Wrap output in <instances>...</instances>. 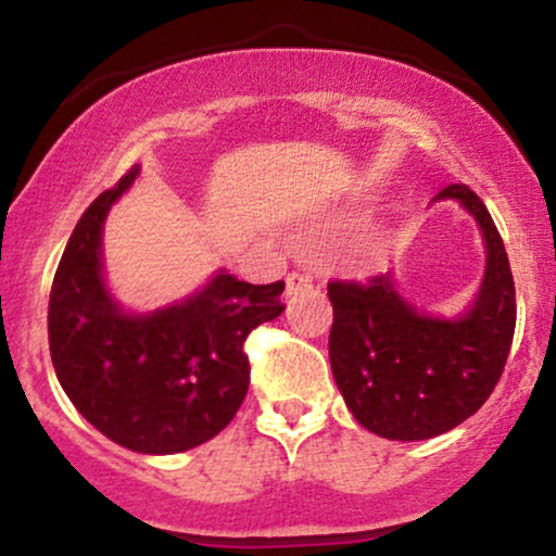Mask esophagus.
Returning a JSON list of instances; mask_svg holds the SVG:
<instances>
[{
  "instance_id": "esophagus-1",
  "label": "esophagus",
  "mask_w": 556,
  "mask_h": 556,
  "mask_svg": "<svg viewBox=\"0 0 556 556\" xmlns=\"http://www.w3.org/2000/svg\"><path fill=\"white\" fill-rule=\"evenodd\" d=\"M314 287V279L308 277V274H300V271H292L290 277H287V295L295 298L300 292L311 290Z\"/></svg>"
}]
</instances>
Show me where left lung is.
Wrapping results in <instances>:
<instances>
[{"mask_svg":"<svg viewBox=\"0 0 556 556\" xmlns=\"http://www.w3.org/2000/svg\"><path fill=\"white\" fill-rule=\"evenodd\" d=\"M476 216L486 274L473 308L455 318L420 314L394 290L392 271L368 282L331 279L329 361L355 420L394 442H418L470 418L502 379L515 334V282L500 229L468 185L439 190Z\"/></svg>","mask_w":556,"mask_h":556,"instance_id":"1","label":"left lung"}]
</instances>
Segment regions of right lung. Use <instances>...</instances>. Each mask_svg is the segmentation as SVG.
I'll use <instances>...</instances> for the list:
<instances>
[{"label": "right lung", "mask_w": 556, "mask_h": 556, "mask_svg": "<svg viewBox=\"0 0 556 556\" xmlns=\"http://www.w3.org/2000/svg\"><path fill=\"white\" fill-rule=\"evenodd\" d=\"M136 175L96 198L70 235L49 295V350L88 424L132 452L175 455L235 418L251 384L245 340L282 314L285 282L248 285L219 271L182 303L125 314L101 274V227Z\"/></svg>", "instance_id": "add662e5"}]
</instances>
